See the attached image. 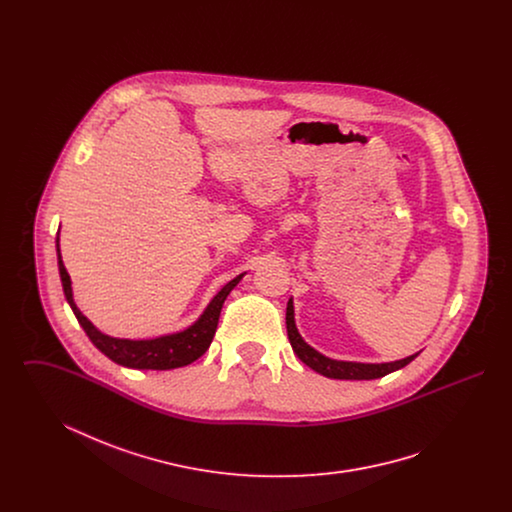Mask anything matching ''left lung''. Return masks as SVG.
<instances>
[{
    "instance_id": "obj_1",
    "label": "left lung",
    "mask_w": 512,
    "mask_h": 512,
    "mask_svg": "<svg viewBox=\"0 0 512 512\" xmlns=\"http://www.w3.org/2000/svg\"><path fill=\"white\" fill-rule=\"evenodd\" d=\"M286 326H288V338L292 343L295 355L305 363L311 366L313 370L320 372L322 376L328 378H338V380H374V378H382L386 374H390L393 370H399L403 366L409 365L418 357L411 355L407 359L395 361V363H382V365H363V363H345V361H334L328 359L324 355H320L311 345H307L303 338L299 336L295 322H293V303L292 299L288 301V311H286Z\"/></svg>"
}]
</instances>
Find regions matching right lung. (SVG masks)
<instances>
[{
	"mask_svg": "<svg viewBox=\"0 0 512 512\" xmlns=\"http://www.w3.org/2000/svg\"><path fill=\"white\" fill-rule=\"evenodd\" d=\"M57 261H59V274L65 297L73 309L74 317L84 328L86 336L98 347L103 355H107L117 365L128 366V368H142V370H171L180 366L190 365L195 359H199L211 345L215 338L217 326H219L220 309L224 305V299L232 292L244 274L230 280L220 290L205 313L184 332L155 338V340H117L101 334L98 328L80 313V309L74 305L73 290H71V276L61 261L59 251V234H57Z\"/></svg>",
	"mask_w": 512,
	"mask_h": 512,
	"instance_id": "1",
	"label": "right lung"
}]
</instances>
